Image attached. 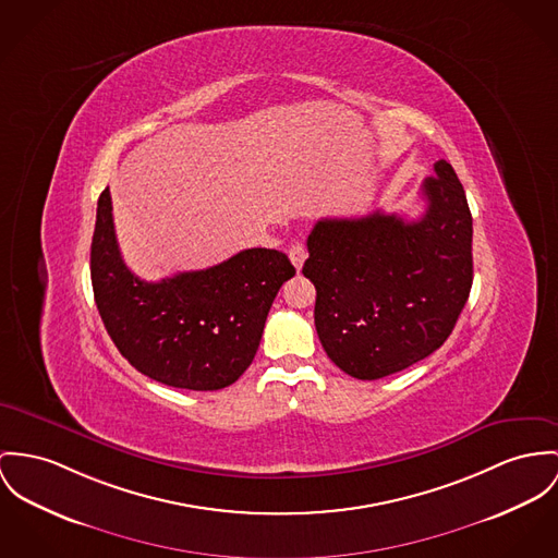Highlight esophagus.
<instances>
[{
    "label": "esophagus",
    "mask_w": 558,
    "mask_h": 558,
    "mask_svg": "<svg viewBox=\"0 0 558 558\" xmlns=\"http://www.w3.org/2000/svg\"><path fill=\"white\" fill-rule=\"evenodd\" d=\"M289 257L293 260L295 269L300 271L301 267H303V263H305V258H307V251H305V246H303L301 242H295V244L289 248Z\"/></svg>",
    "instance_id": "obj_1"
}]
</instances>
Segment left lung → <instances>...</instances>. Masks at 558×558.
<instances>
[{"label": "left lung", "mask_w": 558, "mask_h": 558, "mask_svg": "<svg viewBox=\"0 0 558 558\" xmlns=\"http://www.w3.org/2000/svg\"><path fill=\"white\" fill-rule=\"evenodd\" d=\"M425 178V215L323 218L307 235L303 276L314 325L352 378L378 380L435 352L452 333L473 280L472 213L452 166Z\"/></svg>", "instance_id": "left-lung-1"}]
</instances>
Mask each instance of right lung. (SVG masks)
Listing matches in <instances>:
<instances>
[{"label":"right lung","instance_id":"add662e5","mask_svg":"<svg viewBox=\"0 0 558 558\" xmlns=\"http://www.w3.org/2000/svg\"><path fill=\"white\" fill-rule=\"evenodd\" d=\"M295 267L248 248L215 267L144 282L121 257L110 191L97 202L90 282L119 352L144 376L189 390L233 385L253 363L269 307Z\"/></svg>","mask_w":558,"mask_h":558}]
</instances>
